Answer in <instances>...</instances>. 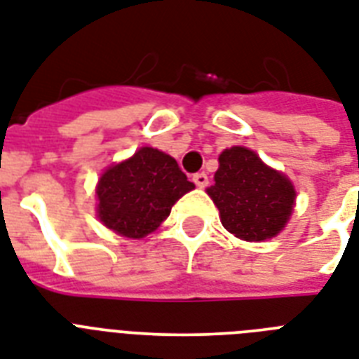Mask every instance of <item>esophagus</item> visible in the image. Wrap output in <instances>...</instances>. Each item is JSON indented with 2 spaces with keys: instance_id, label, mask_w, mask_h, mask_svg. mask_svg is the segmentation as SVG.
Returning a JSON list of instances; mask_svg holds the SVG:
<instances>
[{
  "instance_id": "34e87169",
  "label": "esophagus",
  "mask_w": 359,
  "mask_h": 359,
  "mask_svg": "<svg viewBox=\"0 0 359 359\" xmlns=\"http://www.w3.org/2000/svg\"><path fill=\"white\" fill-rule=\"evenodd\" d=\"M194 182H196L197 188H205V186H208V175L207 173H196L194 175Z\"/></svg>"
}]
</instances>
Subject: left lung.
Here are the masks:
<instances>
[{"instance_id":"obj_1","label":"left lung","mask_w":359,"mask_h":359,"mask_svg":"<svg viewBox=\"0 0 359 359\" xmlns=\"http://www.w3.org/2000/svg\"><path fill=\"white\" fill-rule=\"evenodd\" d=\"M208 196L219 208L225 229L248 242H261L283 229L296 191L285 175L264 165L255 152L231 147L219 154Z\"/></svg>"}]
</instances>
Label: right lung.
Returning a JSON list of instances; mask_svg holds the SVG:
<instances>
[{
    "mask_svg": "<svg viewBox=\"0 0 359 359\" xmlns=\"http://www.w3.org/2000/svg\"><path fill=\"white\" fill-rule=\"evenodd\" d=\"M194 188L175 158L143 147L100 177L98 218L119 235L143 238L160 227L175 203Z\"/></svg>",
    "mask_w": 359,
    "mask_h": 359,
    "instance_id": "right-lung-1",
    "label": "right lung"
}]
</instances>
